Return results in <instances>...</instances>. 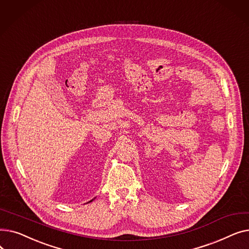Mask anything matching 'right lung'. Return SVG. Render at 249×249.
Returning <instances> with one entry per match:
<instances>
[{
  "label": "right lung",
  "instance_id": "obj_1",
  "mask_svg": "<svg viewBox=\"0 0 249 249\" xmlns=\"http://www.w3.org/2000/svg\"><path fill=\"white\" fill-rule=\"evenodd\" d=\"M93 200H94V199H93ZM93 200H90V201H89V202H93Z\"/></svg>",
  "mask_w": 249,
  "mask_h": 249
}]
</instances>
